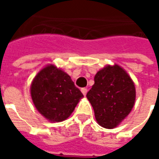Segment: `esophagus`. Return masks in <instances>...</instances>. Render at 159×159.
I'll return each instance as SVG.
<instances>
[{
  "label": "esophagus",
  "mask_w": 159,
  "mask_h": 159,
  "mask_svg": "<svg viewBox=\"0 0 159 159\" xmlns=\"http://www.w3.org/2000/svg\"><path fill=\"white\" fill-rule=\"evenodd\" d=\"M81 92H82L83 95L86 96L87 93H88V89H86V88H83V89H81Z\"/></svg>",
  "instance_id": "esophagus-1"
}]
</instances>
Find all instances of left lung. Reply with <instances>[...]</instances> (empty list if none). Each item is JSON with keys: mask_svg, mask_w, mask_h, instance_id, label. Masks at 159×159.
<instances>
[{"mask_svg": "<svg viewBox=\"0 0 159 159\" xmlns=\"http://www.w3.org/2000/svg\"><path fill=\"white\" fill-rule=\"evenodd\" d=\"M87 97L97 123L112 129L127 117L134 105V83L119 65H107L95 74V84Z\"/></svg>", "mask_w": 159, "mask_h": 159, "instance_id": "obj_1", "label": "left lung"}]
</instances>
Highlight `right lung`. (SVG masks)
<instances>
[{
    "label": "right lung",
    "instance_id": "1",
    "mask_svg": "<svg viewBox=\"0 0 159 159\" xmlns=\"http://www.w3.org/2000/svg\"><path fill=\"white\" fill-rule=\"evenodd\" d=\"M31 96L43 117L50 122H61L70 117L83 95L66 72L48 64L34 77Z\"/></svg>",
    "mask_w": 159,
    "mask_h": 159
}]
</instances>
